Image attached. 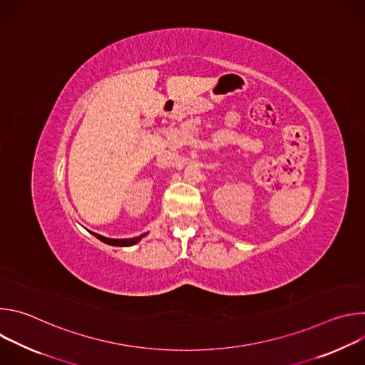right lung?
Masks as SVG:
<instances>
[{
  "instance_id": "right-lung-1",
  "label": "right lung",
  "mask_w": 365,
  "mask_h": 365,
  "mask_svg": "<svg viewBox=\"0 0 365 365\" xmlns=\"http://www.w3.org/2000/svg\"><path fill=\"white\" fill-rule=\"evenodd\" d=\"M92 235H95L98 240H101L102 242L106 244H110V245H115V247H130V245H134L137 244L145 234L140 235V237H135V238H124V240H115V238H107V237H102L99 234H95V232H91Z\"/></svg>"
}]
</instances>
